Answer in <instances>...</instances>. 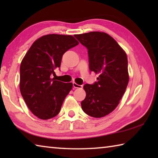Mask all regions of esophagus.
<instances>
[{
	"instance_id": "obj_1",
	"label": "esophagus",
	"mask_w": 158,
	"mask_h": 158,
	"mask_svg": "<svg viewBox=\"0 0 158 158\" xmlns=\"http://www.w3.org/2000/svg\"><path fill=\"white\" fill-rule=\"evenodd\" d=\"M73 87L75 88V89H82V87H83L82 85L77 84L75 82H73Z\"/></svg>"
}]
</instances>
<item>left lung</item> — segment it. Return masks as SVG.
Returning a JSON list of instances; mask_svg holds the SVG:
<instances>
[{"instance_id": "1", "label": "left lung", "mask_w": 158, "mask_h": 158, "mask_svg": "<svg viewBox=\"0 0 158 158\" xmlns=\"http://www.w3.org/2000/svg\"><path fill=\"white\" fill-rule=\"evenodd\" d=\"M74 37L87 48L90 70L99 74L98 81L84 85L86 95L81 108L90 116L104 117L116 108L126 90L129 81L127 54L113 37L103 32Z\"/></svg>"}]
</instances>
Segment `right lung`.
I'll return each instance as SVG.
<instances>
[{
  "instance_id": "right-lung-1",
  "label": "right lung",
  "mask_w": 158,
  "mask_h": 158,
  "mask_svg": "<svg viewBox=\"0 0 158 158\" xmlns=\"http://www.w3.org/2000/svg\"><path fill=\"white\" fill-rule=\"evenodd\" d=\"M79 44L72 35L49 34L33 42L20 65L21 94L35 116L42 120L57 116L72 83L51 78L60 68L63 55Z\"/></svg>"
}]
</instances>
